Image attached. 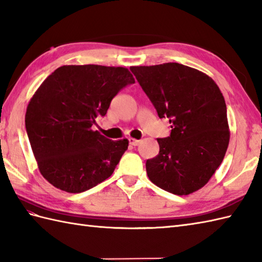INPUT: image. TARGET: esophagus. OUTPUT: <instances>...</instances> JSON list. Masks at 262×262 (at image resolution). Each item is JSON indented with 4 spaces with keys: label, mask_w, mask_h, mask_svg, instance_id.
Wrapping results in <instances>:
<instances>
[{
    "label": "esophagus",
    "mask_w": 262,
    "mask_h": 262,
    "mask_svg": "<svg viewBox=\"0 0 262 262\" xmlns=\"http://www.w3.org/2000/svg\"><path fill=\"white\" fill-rule=\"evenodd\" d=\"M129 143L131 146H138L139 143H140V140H137V139H133V138H129Z\"/></svg>",
    "instance_id": "obj_1"
}]
</instances>
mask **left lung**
Listing matches in <instances>:
<instances>
[{"instance_id": "8db88e82", "label": "left lung", "mask_w": 262, "mask_h": 262, "mask_svg": "<svg viewBox=\"0 0 262 262\" xmlns=\"http://www.w3.org/2000/svg\"><path fill=\"white\" fill-rule=\"evenodd\" d=\"M130 71L171 132L158 138L159 155L146 162L149 179L175 195L204 186L226 152L230 131L226 104L206 74L177 62L133 66Z\"/></svg>"}]
</instances>
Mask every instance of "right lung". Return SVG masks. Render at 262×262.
I'll return each mask as SVG.
<instances>
[{"instance_id": "1", "label": "right lung", "mask_w": 262, "mask_h": 262, "mask_svg": "<svg viewBox=\"0 0 262 262\" xmlns=\"http://www.w3.org/2000/svg\"><path fill=\"white\" fill-rule=\"evenodd\" d=\"M135 84L123 67L61 66L29 102L26 129L41 175L67 193H82L112 175L129 146L93 131L113 97Z\"/></svg>"}]
</instances>
